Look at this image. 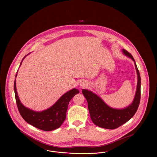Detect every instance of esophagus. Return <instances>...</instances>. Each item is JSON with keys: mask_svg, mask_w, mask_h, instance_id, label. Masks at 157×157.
Masks as SVG:
<instances>
[{"mask_svg": "<svg viewBox=\"0 0 157 157\" xmlns=\"http://www.w3.org/2000/svg\"><path fill=\"white\" fill-rule=\"evenodd\" d=\"M86 85H87V84H86V83L85 82H81V83H80V86H81V87H82V88L86 87Z\"/></svg>", "mask_w": 157, "mask_h": 157, "instance_id": "34e87169", "label": "esophagus"}]
</instances>
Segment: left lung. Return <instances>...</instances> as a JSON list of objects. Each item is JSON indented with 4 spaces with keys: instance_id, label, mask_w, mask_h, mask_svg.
Returning a JSON list of instances; mask_svg holds the SVG:
<instances>
[{
    "instance_id": "1",
    "label": "left lung",
    "mask_w": 157,
    "mask_h": 157,
    "mask_svg": "<svg viewBox=\"0 0 157 157\" xmlns=\"http://www.w3.org/2000/svg\"><path fill=\"white\" fill-rule=\"evenodd\" d=\"M125 55L130 57L134 62L138 75V83L134 100L128 107L123 109H116L109 107L97 95L91 91L82 90V93L86 98L90 118L92 122L102 128L114 129L123 125L129 121L136 112L141 98V77L139 71L135 63L133 56L126 50L123 49Z\"/></svg>"
}]
</instances>
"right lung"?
Returning a JSON list of instances; mask_svg holds the SVG:
<instances>
[{
  "mask_svg": "<svg viewBox=\"0 0 157 157\" xmlns=\"http://www.w3.org/2000/svg\"><path fill=\"white\" fill-rule=\"evenodd\" d=\"M22 60L20 66L22 64ZM16 76L17 74L16 75ZM16 83L15 80L14 89L16 101L20 114L28 123L45 131L56 129L63 124L66 118V113L70 100L75 94L79 93V90L77 89L74 88L71 90L62 95L50 108L42 112H35L25 108L21 103L17 95Z\"/></svg>",
  "mask_w": 157,
  "mask_h": 157,
  "instance_id": "1",
  "label": "right lung"
}]
</instances>
